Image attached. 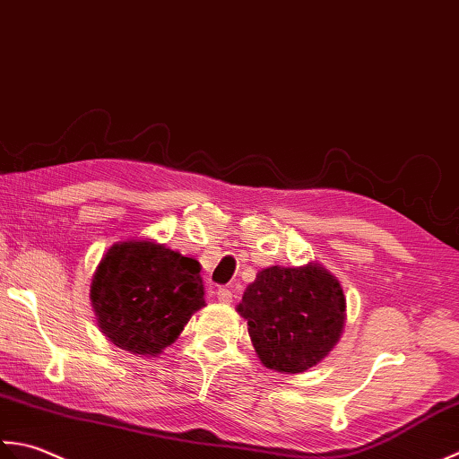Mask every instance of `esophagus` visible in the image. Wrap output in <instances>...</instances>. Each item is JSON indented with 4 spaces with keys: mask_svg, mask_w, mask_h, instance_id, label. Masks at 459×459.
<instances>
[{
    "mask_svg": "<svg viewBox=\"0 0 459 459\" xmlns=\"http://www.w3.org/2000/svg\"><path fill=\"white\" fill-rule=\"evenodd\" d=\"M216 295H218V301L223 303V305H230L233 301V293L230 291V289H226V287H220L218 291H216Z\"/></svg>",
    "mask_w": 459,
    "mask_h": 459,
    "instance_id": "1",
    "label": "esophagus"
}]
</instances>
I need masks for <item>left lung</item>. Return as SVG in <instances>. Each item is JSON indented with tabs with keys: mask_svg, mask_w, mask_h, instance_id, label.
I'll return each mask as SVG.
<instances>
[{
	"mask_svg": "<svg viewBox=\"0 0 459 459\" xmlns=\"http://www.w3.org/2000/svg\"><path fill=\"white\" fill-rule=\"evenodd\" d=\"M344 295L319 265L267 267L243 293L238 311L261 362L279 372H305L341 339Z\"/></svg>",
	"mask_w": 459,
	"mask_h": 459,
	"instance_id": "8db88e82",
	"label": "left lung"
}]
</instances>
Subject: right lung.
<instances>
[{
    "label": "right lung",
    "mask_w": 459,
    "mask_h": 459,
    "mask_svg": "<svg viewBox=\"0 0 459 459\" xmlns=\"http://www.w3.org/2000/svg\"><path fill=\"white\" fill-rule=\"evenodd\" d=\"M91 301L110 342L158 354L205 305L200 264L152 241L115 243L92 277Z\"/></svg>",
    "instance_id": "add662e5"
}]
</instances>
